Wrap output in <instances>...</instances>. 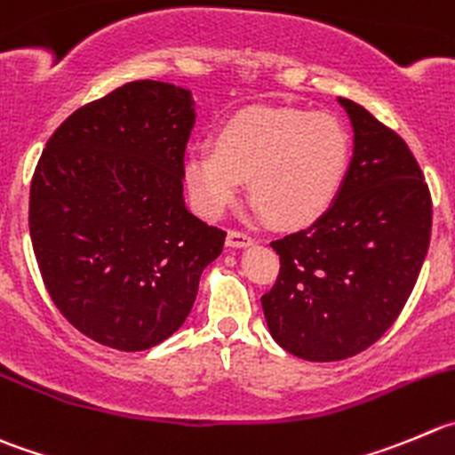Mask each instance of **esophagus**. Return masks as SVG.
<instances>
[{
    "label": "esophagus",
    "instance_id": "1",
    "mask_svg": "<svg viewBox=\"0 0 455 455\" xmlns=\"http://www.w3.org/2000/svg\"><path fill=\"white\" fill-rule=\"evenodd\" d=\"M252 243L254 239L248 235V232H241V230L228 232V245H230V248H248V245Z\"/></svg>",
    "mask_w": 455,
    "mask_h": 455
}]
</instances>
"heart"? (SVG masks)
Wrapping results in <instances>:
<instances>
[{
	"instance_id": "heart-1",
	"label": "heart",
	"mask_w": 455,
	"mask_h": 455,
	"mask_svg": "<svg viewBox=\"0 0 455 455\" xmlns=\"http://www.w3.org/2000/svg\"><path fill=\"white\" fill-rule=\"evenodd\" d=\"M350 165V136L328 114L292 107H252L225 120L216 142L185 156L194 207L219 219L250 183L259 212L275 225L317 219L339 192Z\"/></svg>"
}]
</instances>
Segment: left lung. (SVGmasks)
Returning a JSON list of instances; mask_svg holds the SVG:
<instances>
[{"mask_svg": "<svg viewBox=\"0 0 455 455\" xmlns=\"http://www.w3.org/2000/svg\"><path fill=\"white\" fill-rule=\"evenodd\" d=\"M353 158L310 228L272 241L279 276L261 297L270 335L308 362L353 357L404 308L431 239V194L406 142L357 102Z\"/></svg>", "mask_w": 455, "mask_h": 455, "instance_id": "obj_1", "label": "left lung"}]
</instances>
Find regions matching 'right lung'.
Returning a JSON list of instances; mask_svg holds the SVG:
<instances>
[{
	"label": "right lung",
	"instance_id": "add662e5",
	"mask_svg": "<svg viewBox=\"0 0 455 455\" xmlns=\"http://www.w3.org/2000/svg\"><path fill=\"white\" fill-rule=\"evenodd\" d=\"M194 100L127 82L73 111L30 180L28 228L51 299L82 335L147 350L188 319L225 232L185 207Z\"/></svg>",
	"mask_w": 455,
	"mask_h": 455
}]
</instances>
